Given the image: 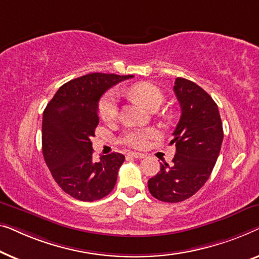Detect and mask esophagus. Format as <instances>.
Returning a JSON list of instances; mask_svg holds the SVG:
<instances>
[{
  "mask_svg": "<svg viewBox=\"0 0 259 259\" xmlns=\"http://www.w3.org/2000/svg\"><path fill=\"white\" fill-rule=\"evenodd\" d=\"M128 156H131V157H135V158H140V159L145 157L144 154H140V152H134V151L128 152Z\"/></svg>",
  "mask_w": 259,
  "mask_h": 259,
  "instance_id": "1",
  "label": "esophagus"
}]
</instances>
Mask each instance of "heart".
I'll list each match as a JSON object with an SVG mask.
<instances>
[{
	"mask_svg": "<svg viewBox=\"0 0 259 259\" xmlns=\"http://www.w3.org/2000/svg\"><path fill=\"white\" fill-rule=\"evenodd\" d=\"M128 94L135 100L141 102L150 111L157 110L164 100L162 90L150 82H140L131 85L128 89ZM117 112V96L114 92H108L98 103V116L102 121L111 122L116 118ZM156 136L157 131L155 129H135L124 134L122 137V143L134 149H143L149 144V141Z\"/></svg>",
	"mask_w": 259,
	"mask_h": 259,
	"instance_id": "heart-1",
	"label": "heart"
}]
</instances>
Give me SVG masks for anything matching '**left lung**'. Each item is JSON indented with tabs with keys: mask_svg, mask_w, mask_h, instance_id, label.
<instances>
[{
	"mask_svg": "<svg viewBox=\"0 0 259 259\" xmlns=\"http://www.w3.org/2000/svg\"><path fill=\"white\" fill-rule=\"evenodd\" d=\"M174 92L182 115L171 144H176L172 164L148 181L150 194L158 201L178 203L190 198L209 180L223 142V125L212 97L196 83L177 77Z\"/></svg>",
	"mask_w": 259,
	"mask_h": 259,
	"instance_id": "left-lung-1",
	"label": "left lung"
}]
</instances>
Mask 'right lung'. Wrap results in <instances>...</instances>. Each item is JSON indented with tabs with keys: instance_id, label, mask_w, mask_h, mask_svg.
<instances>
[{
	"instance_id": "obj_1",
	"label": "right lung",
	"mask_w": 259,
	"mask_h": 259,
	"mask_svg": "<svg viewBox=\"0 0 259 259\" xmlns=\"http://www.w3.org/2000/svg\"><path fill=\"white\" fill-rule=\"evenodd\" d=\"M133 75L93 72L61 87L43 111L42 152L54 180L71 197L93 202L114 189L124 155L93 159L92 137L98 125V101L109 88Z\"/></svg>"
}]
</instances>
